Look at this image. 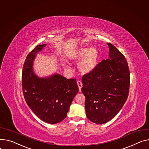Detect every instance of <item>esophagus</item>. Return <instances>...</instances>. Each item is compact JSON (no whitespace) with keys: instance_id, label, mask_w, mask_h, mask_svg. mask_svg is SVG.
Segmentation results:
<instances>
[{"instance_id":"obj_1","label":"esophagus","mask_w":149,"mask_h":149,"mask_svg":"<svg viewBox=\"0 0 149 149\" xmlns=\"http://www.w3.org/2000/svg\"><path fill=\"white\" fill-rule=\"evenodd\" d=\"M77 84H78V86L79 88V92H81V87H83V84L81 81H77Z\"/></svg>"}]
</instances>
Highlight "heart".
Segmentation results:
<instances>
[{
    "mask_svg": "<svg viewBox=\"0 0 149 149\" xmlns=\"http://www.w3.org/2000/svg\"><path fill=\"white\" fill-rule=\"evenodd\" d=\"M72 59L75 61L80 60L78 63L79 71L83 74H88L92 72L98 64L99 52L93 47L79 48L73 54ZM65 68L68 71L70 69L67 65L65 66Z\"/></svg>",
    "mask_w": 149,
    "mask_h": 149,
    "instance_id": "heart-1",
    "label": "heart"
}]
</instances>
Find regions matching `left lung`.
<instances>
[{
	"label": "left lung",
	"mask_w": 149,
	"mask_h": 149,
	"mask_svg": "<svg viewBox=\"0 0 149 149\" xmlns=\"http://www.w3.org/2000/svg\"><path fill=\"white\" fill-rule=\"evenodd\" d=\"M109 57L82 78L81 91L86 97L88 119L103 124L116 116L127 100L130 72L125 57L110 43Z\"/></svg>",
	"instance_id": "8db88e82"
}]
</instances>
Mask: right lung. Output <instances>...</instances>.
Masks as SVG:
<instances>
[{"label": "right lung", "instance_id": "right-lung-1", "mask_svg": "<svg viewBox=\"0 0 149 149\" xmlns=\"http://www.w3.org/2000/svg\"><path fill=\"white\" fill-rule=\"evenodd\" d=\"M46 45H37L26 58L22 72L23 92L27 104L38 117L56 124L66 118L79 90L75 79H67L57 73L43 78L35 74L33 66L36 54Z\"/></svg>", "mask_w": 149, "mask_h": 149}]
</instances>
